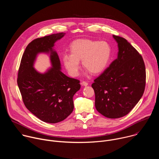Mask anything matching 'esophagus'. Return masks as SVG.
<instances>
[{"instance_id": "esophagus-1", "label": "esophagus", "mask_w": 159, "mask_h": 159, "mask_svg": "<svg viewBox=\"0 0 159 159\" xmlns=\"http://www.w3.org/2000/svg\"><path fill=\"white\" fill-rule=\"evenodd\" d=\"M81 84H82V85H84V86H87V85H88V83H87V82H85V81H82Z\"/></svg>"}]
</instances>
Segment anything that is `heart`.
<instances>
[{
  "instance_id": "heart-1",
  "label": "heart",
  "mask_w": 159,
  "mask_h": 159,
  "mask_svg": "<svg viewBox=\"0 0 159 159\" xmlns=\"http://www.w3.org/2000/svg\"><path fill=\"white\" fill-rule=\"evenodd\" d=\"M70 55H63L62 61L69 74L77 77L80 60L83 66L90 73L102 72L110 61L112 48L106 41L79 39L70 44Z\"/></svg>"
}]
</instances>
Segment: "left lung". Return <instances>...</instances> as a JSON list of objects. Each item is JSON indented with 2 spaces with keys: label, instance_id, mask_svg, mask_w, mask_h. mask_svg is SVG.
<instances>
[{
  "label": "left lung",
  "instance_id": "1",
  "mask_svg": "<svg viewBox=\"0 0 159 159\" xmlns=\"http://www.w3.org/2000/svg\"><path fill=\"white\" fill-rule=\"evenodd\" d=\"M118 43V58L92 84L97 111L106 118L123 117L142 97L146 84L143 59L127 40L112 35Z\"/></svg>",
  "mask_w": 159,
  "mask_h": 159
}]
</instances>
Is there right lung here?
<instances>
[{
  "mask_svg": "<svg viewBox=\"0 0 159 159\" xmlns=\"http://www.w3.org/2000/svg\"><path fill=\"white\" fill-rule=\"evenodd\" d=\"M65 33H59L36 38L28 44L22 55L18 70L17 85L26 107L41 121L57 123L74 110V95L80 89V80L63 74L54 43ZM51 52L53 67L44 74L33 67L37 54Z\"/></svg>",
  "mask_w": 159,
  "mask_h": 159,
  "instance_id": "obj_1",
  "label": "right lung"
}]
</instances>
